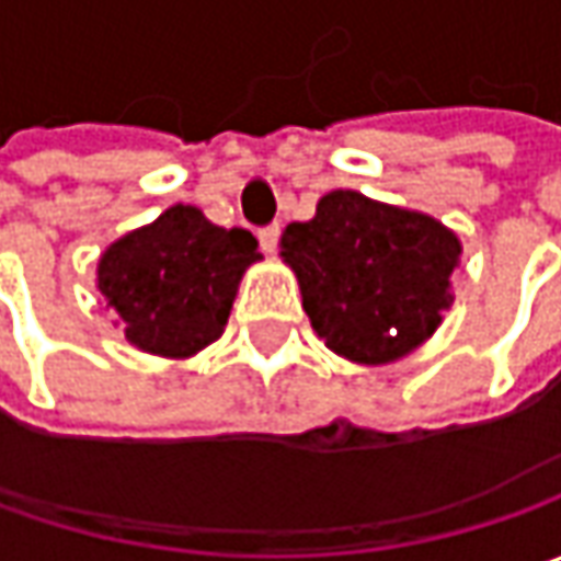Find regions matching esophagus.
Instances as JSON below:
<instances>
[{
  "mask_svg": "<svg viewBox=\"0 0 561 561\" xmlns=\"http://www.w3.org/2000/svg\"><path fill=\"white\" fill-rule=\"evenodd\" d=\"M277 237H280V227L271 225V227H262L259 230V243H262V252H274L277 249Z\"/></svg>",
  "mask_w": 561,
  "mask_h": 561,
  "instance_id": "1",
  "label": "esophagus"
}]
</instances>
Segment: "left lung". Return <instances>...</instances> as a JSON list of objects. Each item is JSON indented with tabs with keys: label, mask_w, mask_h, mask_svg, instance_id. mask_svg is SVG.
<instances>
[{
	"label": "left lung",
	"mask_w": 561,
	"mask_h": 561,
	"mask_svg": "<svg viewBox=\"0 0 561 561\" xmlns=\"http://www.w3.org/2000/svg\"><path fill=\"white\" fill-rule=\"evenodd\" d=\"M280 255L328 350L387 365L440 328L462 243L431 215L334 190L318 199L312 221L287 225Z\"/></svg>",
	"instance_id": "8db88e82"
}]
</instances>
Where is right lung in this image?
Returning a JSON list of instances; mask_svg holds the SVG:
<instances>
[{"instance_id":"right-lung-1","label":"right lung","mask_w":561,"mask_h":561,"mask_svg":"<svg viewBox=\"0 0 561 561\" xmlns=\"http://www.w3.org/2000/svg\"><path fill=\"white\" fill-rule=\"evenodd\" d=\"M259 259L249 230L211 225L196 205H171L102 252L96 287L137 350L190 358L225 334L240 277Z\"/></svg>"}]
</instances>
